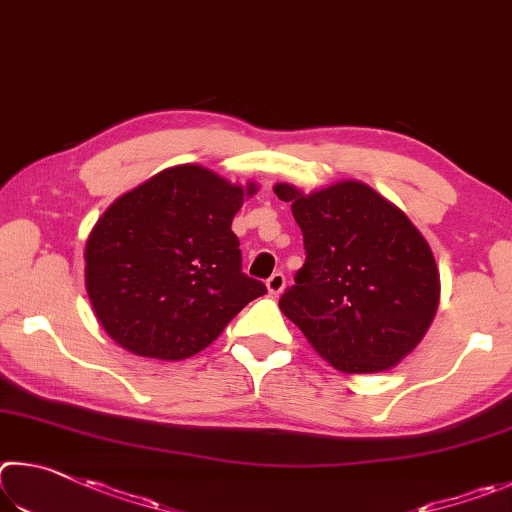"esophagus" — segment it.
<instances>
[{
  "label": "esophagus",
  "mask_w": 512,
  "mask_h": 512,
  "mask_svg": "<svg viewBox=\"0 0 512 512\" xmlns=\"http://www.w3.org/2000/svg\"><path fill=\"white\" fill-rule=\"evenodd\" d=\"M285 288V274L283 272H274L270 279H267V290H270V294H281Z\"/></svg>",
  "instance_id": "obj_1"
}]
</instances>
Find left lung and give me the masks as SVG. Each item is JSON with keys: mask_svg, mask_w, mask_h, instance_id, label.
Wrapping results in <instances>:
<instances>
[{"mask_svg": "<svg viewBox=\"0 0 512 512\" xmlns=\"http://www.w3.org/2000/svg\"><path fill=\"white\" fill-rule=\"evenodd\" d=\"M292 202L306 263L283 292L281 312L312 348L344 373L396 366L436 315L438 270L427 240L398 206L362 182H339Z\"/></svg>", "mask_w": 512, "mask_h": 512, "instance_id": "1", "label": "left lung"}]
</instances>
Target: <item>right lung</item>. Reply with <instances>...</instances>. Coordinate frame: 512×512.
Listing matches in <instances>:
<instances>
[{"label":"right lung","instance_id":"1","mask_svg":"<svg viewBox=\"0 0 512 512\" xmlns=\"http://www.w3.org/2000/svg\"><path fill=\"white\" fill-rule=\"evenodd\" d=\"M256 186H233L195 164L166 168L121 195L89 233L85 285L116 344L186 360L256 297L231 220Z\"/></svg>","mask_w":512,"mask_h":512}]
</instances>
